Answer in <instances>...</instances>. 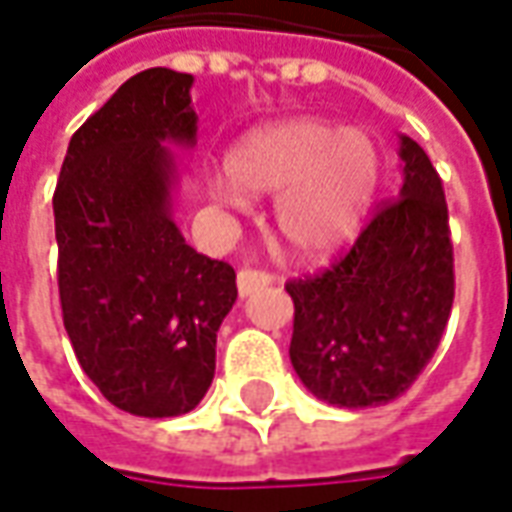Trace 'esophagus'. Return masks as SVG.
I'll return each mask as SVG.
<instances>
[{"label": "esophagus", "mask_w": 512, "mask_h": 512, "mask_svg": "<svg viewBox=\"0 0 512 512\" xmlns=\"http://www.w3.org/2000/svg\"><path fill=\"white\" fill-rule=\"evenodd\" d=\"M269 283H271V277L266 274V271H252V269L238 271V294H241V300L252 297L255 291L266 288Z\"/></svg>", "instance_id": "1"}]
</instances>
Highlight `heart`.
<instances>
[{"label":"heart","instance_id":"obj_1","mask_svg":"<svg viewBox=\"0 0 512 512\" xmlns=\"http://www.w3.org/2000/svg\"><path fill=\"white\" fill-rule=\"evenodd\" d=\"M227 176L210 193L241 207L243 193L277 196L274 232L300 260H328L356 241L381 184V154L370 134L291 117L260 125L229 151Z\"/></svg>","mask_w":512,"mask_h":512}]
</instances>
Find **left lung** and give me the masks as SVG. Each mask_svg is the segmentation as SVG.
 Masks as SVG:
<instances>
[{"label": "left lung", "mask_w": 512, "mask_h": 512, "mask_svg": "<svg viewBox=\"0 0 512 512\" xmlns=\"http://www.w3.org/2000/svg\"><path fill=\"white\" fill-rule=\"evenodd\" d=\"M398 156V198L325 274L285 285L294 300V373L330 406L364 409L403 395L434 356L451 314L443 182L412 137H401Z\"/></svg>", "instance_id": "obj_1"}]
</instances>
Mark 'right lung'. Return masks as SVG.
Returning a JSON list of instances; mask_svg holds the SVG:
<instances>
[{
  "label": "right lung",
  "mask_w": 512,
  "mask_h": 512,
  "mask_svg": "<svg viewBox=\"0 0 512 512\" xmlns=\"http://www.w3.org/2000/svg\"><path fill=\"white\" fill-rule=\"evenodd\" d=\"M193 75L145 69L69 139L52 196L64 328L103 398L137 417L196 409L235 271L173 221L179 162L196 145Z\"/></svg>",
  "instance_id": "add662e5"
}]
</instances>
